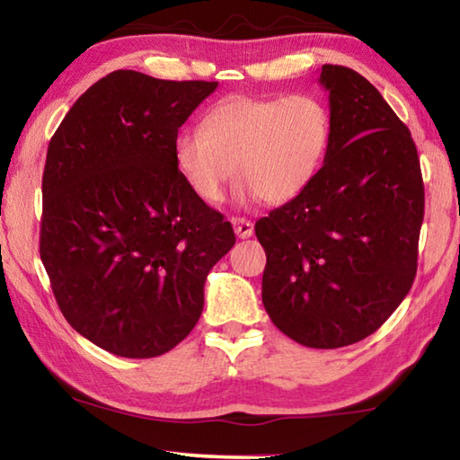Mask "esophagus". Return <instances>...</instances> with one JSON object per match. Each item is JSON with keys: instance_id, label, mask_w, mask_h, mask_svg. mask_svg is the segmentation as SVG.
Here are the masks:
<instances>
[{"instance_id": "obj_1", "label": "esophagus", "mask_w": 460, "mask_h": 460, "mask_svg": "<svg viewBox=\"0 0 460 460\" xmlns=\"http://www.w3.org/2000/svg\"><path fill=\"white\" fill-rule=\"evenodd\" d=\"M231 223H233V229H235V235L239 239H247L253 235V223L247 221L245 217H231Z\"/></svg>"}]
</instances>
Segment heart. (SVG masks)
<instances>
[{
	"instance_id": "heart-1",
	"label": "heart",
	"mask_w": 460,
	"mask_h": 460,
	"mask_svg": "<svg viewBox=\"0 0 460 460\" xmlns=\"http://www.w3.org/2000/svg\"><path fill=\"white\" fill-rule=\"evenodd\" d=\"M331 113L308 93L288 97L231 95L202 115L200 129H184L174 162L200 200L215 205L233 174L237 197L282 205L314 181L331 144Z\"/></svg>"
}]
</instances>
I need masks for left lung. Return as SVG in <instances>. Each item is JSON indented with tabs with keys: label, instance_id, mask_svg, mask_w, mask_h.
<instances>
[{
	"label": "left lung",
	"instance_id": "obj_1",
	"mask_svg": "<svg viewBox=\"0 0 460 460\" xmlns=\"http://www.w3.org/2000/svg\"><path fill=\"white\" fill-rule=\"evenodd\" d=\"M331 144L308 189L255 223L261 300L279 331L313 349L359 342L416 278L424 182L410 129L353 68L324 65Z\"/></svg>",
	"mask_w": 460,
	"mask_h": 460
}]
</instances>
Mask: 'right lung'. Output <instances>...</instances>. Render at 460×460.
<instances>
[{
	"label": "right lung",
	"instance_id": "add662e5",
	"mask_svg": "<svg viewBox=\"0 0 460 460\" xmlns=\"http://www.w3.org/2000/svg\"><path fill=\"white\" fill-rule=\"evenodd\" d=\"M215 89L113 71L49 144L40 258L68 324L113 355L150 359L189 337L208 271L235 245L174 162L178 128Z\"/></svg>",
	"mask_w": 460,
	"mask_h": 460
}]
</instances>
